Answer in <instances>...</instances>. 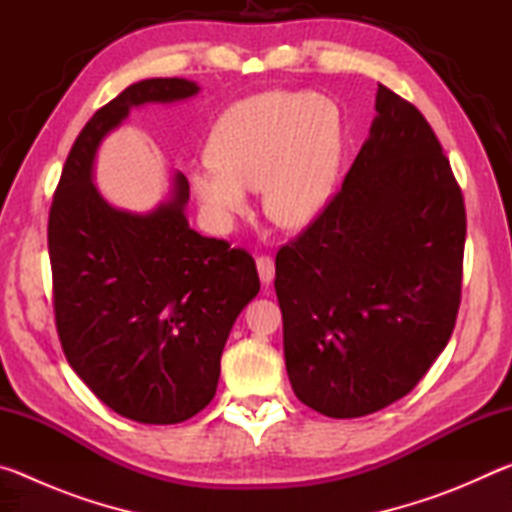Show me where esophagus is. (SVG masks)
Wrapping results in <instances>:
<instances>
[{
    "label": "esophagus",
    "mask_w": 512,
    "mask_h": 512,
    "mask_svg": "<svg viewBox=\"0 0 512 512\" xmlns=\"http://www.w3.org/2000/svg\"><path fill=\"white\" fill-rule=\"evenodd\" d=\"M257 273H259V280L264 284H271L273 277H275V262L271 255H259L257 257Z\"/></svg>",
    "instance_id": "esophagus-1"
}]
</instances>
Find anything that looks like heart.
Returning <instances> with one entry per match:
<instances>
[{
  "label": "heart",
  "instance_id": "heart-1",
  "mask_svg": "<svg viewBox=\"0 0 512 512\" xmlns=\"http://www.w3.org/2000/svg\"><path fill=\"white\" fill-rule=\"evenodd\" d=\"M341 149L332 101L311 92H262L237 101L216 121L210 158L192 171V185L216 223L246 214L250 189L262 187L268 219L302 230L332 201Z\"/></svg>",
  "mask_w": 512,
  "mask_h": 512
}]
</instances>
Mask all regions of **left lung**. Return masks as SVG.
<instances>
[{
	"label": "left lung",
	"instance_id": "obj_1",
	"mask_svg": "<svg viewBox=\"0 0 512 512\" xmlns=\"http://www.w3.org/2000/svg\"><path fill=\"white\" fill-rule=\"evenodd\" d=\"M375 108L339 192L275 257L293 393L327 418L411 393L461 305V187L413 103L379 85Z\"/></svg>",
	"mask_w": 512,
	"mask_h": 512
}]
</instances>
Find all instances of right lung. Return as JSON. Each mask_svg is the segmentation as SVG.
<instances>
[{
    "label": "right lung",
    "instance_id": "obj_1",
    "mask_svg": "<svg viewBox=\"0 0 512 512\" xmlns=\"http://www.w3.org/2000/svg\"><path fill=\"white\" fill-rule=\"evenodd\" d=\"M185 79H146L94 112L69 151L49 210L54 316L85 386L128 420L176 424L212 402L221 352L259 291L255 259L189 228V183L149 214L110 207L92 183L103 137L142 103L194 97Z\"/></svg>",
    "mask_w": 512,
    "mask_h": 512
}]
</instances>
